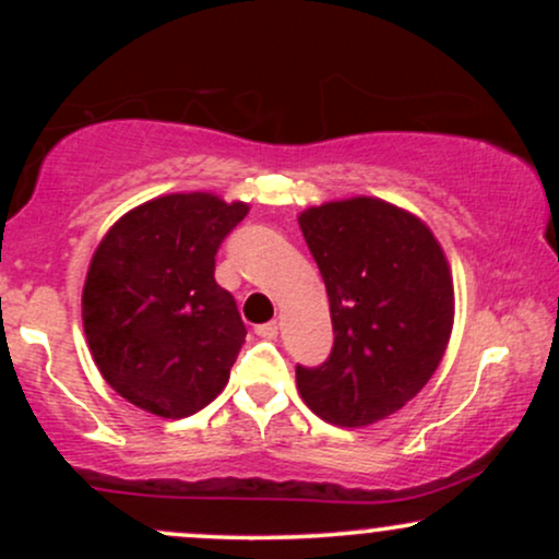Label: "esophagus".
I'll return each mask as SVG.
<instances>
[{
    "instance_id": "esophagus-1",
    "label": "esophagus",
    "mask_w": 559,
    "mask_h": 559,
    "mask_svg": "<svg viewBox=\"0 0 559 559\" xmlns=\"http://www.w3.org/2000/svg\"><path fill=\"white\" fill-rule=\"evenodd\" d=\"M254 333H258L260 338H275L278 336V323H275V320H271V323H262L254 329Z\"/></svg>"
}]
</instances>
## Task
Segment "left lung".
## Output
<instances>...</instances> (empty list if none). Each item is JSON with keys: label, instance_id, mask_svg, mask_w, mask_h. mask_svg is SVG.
I'll use <instances>...</instances> for the list:
<instances>
[{"label": "left lung", "instance_id": "8db88e82", "mask_svg": "<svg viewBox=\"0 0 559 559\" xmlns=\"http://www.w3.org/2000/svg\"><path fill=\"white\" fill-rule=\"evenodd\" d=\"M299 228L325 281L331 357L297 368V389L325 423L362 428L431 381L454 323L452 271L418 215L376 197L307 207Z\"/></svg>", "mask_w": 559, "mask_h": 559}]
</instances>
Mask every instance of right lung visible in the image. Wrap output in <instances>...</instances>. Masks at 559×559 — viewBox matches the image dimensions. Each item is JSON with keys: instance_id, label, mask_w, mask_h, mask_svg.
<instances>
[{"instance_id": "right-lung-1", "label": "right lung", "mask_w": 559, "mask_h": 559, "mask_svg": "<svg viewBox=\"0 0 559 559\" xmlns=\"http://www.w3.org/2000/svg\"><path fill=\"white\" fill-rule=\"evenodd\" d=\"M247 213V202L207 191L165 194L99 241L83 284V331L123 400L159 418H189L226 389L247 329L215 284V254Z\"/></svg>"}]
</instances>
